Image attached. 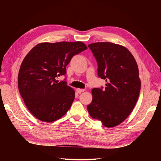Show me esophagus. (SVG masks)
Returning <instances> with one entry per match:
<instances>
[{
    "label": "esophagus",
    "instance_id": "esophagus-1",
    "mask_svg": "<svg viewBox=\"0 0 161 161\" xmlns=\"http://www.w3.org/2000/svg\"><path fill=\"white\" fill-rule=\"evenodd\" d=\"M85 91H86V89H80V88L76 89V91H77L78 93H81V92H83Z\"/></svg>",
    "mask_w": 161,
    "mask_h": 161
}]
</instances>
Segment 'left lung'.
I'll list each match as a JSON object with an SVG mask.
<instances>
[{
  "instance_id": "left-lung-1",
  "label": "left lung",
  "mask_w": 161,
  "mask_h": 161,
  "mask_svg": "<svg viewBox=\"0 0 161 161\" xmlns=\"http://www.w3.org/2000/svg\"><path fill=\"white\" fill-rule=\"evenodd\" d=\"M88 46L97 60L98 75L106 83L103 89H92L87 110L106 127H114L129 117L136 104L141 87L138 64L121 45L97 42Z\"/></svg>"
}]
</instances>
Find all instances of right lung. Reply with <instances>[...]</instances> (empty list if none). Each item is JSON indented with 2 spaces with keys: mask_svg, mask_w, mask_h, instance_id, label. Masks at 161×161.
<instances>
[{
  "mask_svg": "<svg viewBox=\"0 0 161 161\" xmlns=\"http://www.w3.org/2000/svg\"><path fill=\"white\" fill-rule=\"evenodd\" d=\"M87 49L81 42H42L34 47L23 60L18 83L20 95L36 119L55 121L69 111L75 91L57 78L66 73L72 57Z\"/></svg>",
  "mask_w": 161,
  "mask_h": 161,
  "instance_id": "1",
  "label": "right lung"
}]
</instances>
